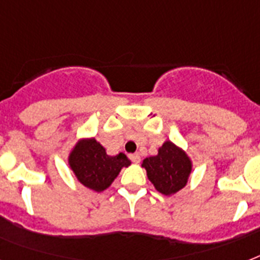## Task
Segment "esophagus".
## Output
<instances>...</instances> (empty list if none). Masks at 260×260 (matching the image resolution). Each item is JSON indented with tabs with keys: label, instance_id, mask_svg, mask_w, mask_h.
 <instances>
[{
	"label": "esophagus",
	"instance_id": "34e87169",
	"mask_svg": "<svg viewBox=\"0 0 260 260\" xmlns=\"http://www.w3.org/2000/svg\"><path fill=\"white\" fill-rule=\"evenodd\" d=\"M129 158H131V160H132V162H134V163H139V162H140V155H139L138 152H136V154H131Z\"/></svg>",
	"mask_w": 260,
	"mask_h": 260
}]
</instances>
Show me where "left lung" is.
Here are the masks:
<instances>
[{
  "label": "left lung",
  "mask_w": 260,
  "mask_h": 260,
  "mask_svg": "<svg viewBox=\"0 0 260 260\" xmlns=\"http://www.w3.org/2000/svg\"><path fill=\"white\" fill-rule=\"evenodd\" d=\"M147 177L154 187L163 196H174L189 182L193 171V160L187 152L171 140H166L158 148V154L142 162Z\"/></svg>",
  "instance_id": "left-lung-1"
}]
</instances>
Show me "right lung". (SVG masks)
Segmentation results:
<instances>
[{
    "label": "right lung",
    "instance_id": "obj_1",
    "mask_svg": "<svg viewBox=\"0 0 260 260\" xmlns=\"http://www.w3.org/2000/svg\"><path fill=\"white\" fill-rule=\"evenodd\" d=\"M67 163L79 183L95 193L108 189L122 167L131 166L125 154L108 155L105 147L95 138L77 140L69 152Z\"/></svg>",
    "mask_w": 260,
    "mask_h": 260
}]
</instances>
